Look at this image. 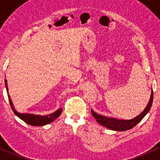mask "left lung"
Listing matches in <instances>:
<instances>
[{"label": "left lung", "instance_id": "1", "mask_svg": "<svg viewBox=\"0 0 160 160\" xmlns=\"http://www.w3.org/2000/svg\"><path fill=\"white\" fill-rule=\"evenodd\" d=\"M152 99H153V93H152V91L150 101H149L148 106L144 109V110L141 114L138 115L137 117L134 118L133 119L131 120H121L114 119V118L106 117V116L96 113L92 109H91V113H92V116L95 118V119L97 120V122L100 124V125H103V126L107 127V128L111 129V130L123 132V131H126L134 128L138 123H139L143 119V118L146 116L147 113L149 112V110L151 108Z\"/></svg>", "mask_w": 160, "mask_h": 160}]
</instances>
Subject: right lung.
<instances>
[{
  "label": "right lung",
  "mask_w": 160,
  "mask_h": 160,
  "mask_svg": "<svg viewBox=\"0 0 160 160\" xmlns=\"http://www.w3.org/2000/svg\"><path fill=\"white\" fill-rule=\"evenodd\" d=\"M5 85H6L7 91L8 92V84H7V80L5 79ZM8 98L9 101H10V107H11L12 110L13 111V112L15 113L19 119H21L25 122H26L28 125H32V126H42V125H48V124L52 122L53 121H54L57 117H59V116L62 112V109L60 108L57 109L56 112H53V113L47 115V116H40V115H34V114H29V113H20V112H18L16 111V109H14L13 105H12V100L8 94Z\"/></svg>",
  "instance_id": "right-lung-1"
}]
</instances>
